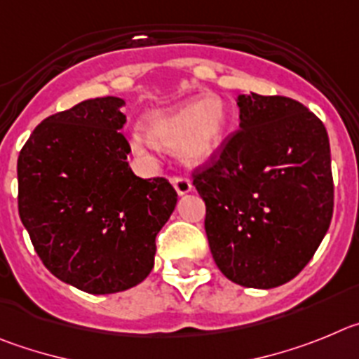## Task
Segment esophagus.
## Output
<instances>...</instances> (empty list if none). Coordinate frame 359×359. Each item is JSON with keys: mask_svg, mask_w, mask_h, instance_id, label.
I'll return each mask as SVG.
<instances>
[{"mask_svg": "<svg viewBox=\"0 0 359 359\" xmlns=\"http://www.w3.org/2000/svg\"><path fill=\"white\" fill-rule=\"evenodd\" d=\"M172 184H173V187H175V191L179 193L180 196L187 195V193H189L193 189L191 182H189V180H187V179H184V177H173Z\"/></svg>", "mask_w": 359, "mask_h": 359, "instance_id": "esophagus-1", "label": "esophagus"}]
</instances>
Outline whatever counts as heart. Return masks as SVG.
Returning a JSON list of instances; mask_svg holds the SVG:
<instances>
[{
    "label": "heart",
    "instance_id": "heart-1",
    "mask_svg": "<svg viewBox=\"0 0 359 359\" xmlns=\"http://www.w3.org/2000/svg\"><path fill=\"white\" fill-rule=\"evenodd\" d=\"M227 107L216 95L195 96L172 107L157 109L143 119V130L151 143L163 148H175L186 164L208 163L224 143L227 130ZM132 148L147 154L150 142L140 132L132 135Z\"/></svg>",
    "mask_w": 359,
    "mask_h": 359
}]
</instances>
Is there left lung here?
I'll return each instance as SVG.
<instances>
[{
    "label": "left lung",
    "mask_w": 359,
    "mask_h": 359,
    "mask_svg": "<svg viewBox=\"0 0 359 359\" xmlns=\"http://www.w3.org/2000/svg\"><path fill=\"white\" fill-rule=\"evenodd\" d=\"M236 103L240 130L193 173V184L219 272L245 288H276L309 263L331 224L327 130L286 96L250 93Z\"/></svg>",
    "instance_id": "8db88e82"
}]
</instances>
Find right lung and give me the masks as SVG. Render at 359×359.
Returning <instances> with one entry per match:
<instances>
[{
    "instance_id": "add662e5",
    "label": "right lung",
    "mask_w": 359,
    "mask_h": 359,
    "mask_svg": "<svg viewBox=\"0 0 359 359\" xmlns=\"http://www.w3.org/2000/svg\"><path fill=\"white\" fill-rule=\"evenodd\" d=\"M125 100L80 102L35 127L18 159L19 216L57 279L93 295L123 292L154 268L177 191L127 163Z\"/></svg>"
}]
</instances>
